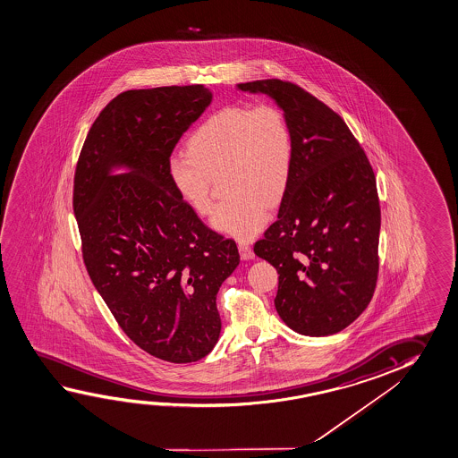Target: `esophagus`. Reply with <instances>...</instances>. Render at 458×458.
<instances>
[{"label":"esophagus","instance_id":"1","mask_svg":"<svg viewBox=\"0 0 458 458\" xmlns=\"http://www.w3.org/2000/svg\"><path fill=\"white\" fill-rule=\"evenodd\" d=\"M239 251L242 259H251L253 258V250H251L248 242H239Z\"/></svg>","mask_w":458,"mask_h":458}]
</instances>
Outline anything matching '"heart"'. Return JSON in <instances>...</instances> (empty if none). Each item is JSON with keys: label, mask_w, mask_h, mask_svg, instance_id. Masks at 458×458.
I'll return each instance as SVG.
<instances>
[{"label": "heart", "mask_w": 458, "mask_h": 458, "mask_svg": "<svg viewBox=\"0 0 458 458\" xmlns=\"http://www.w3.org/2000/svg\"><path fill=\"white\" fill-rule=\"evenodd\" d=\"M186 154L168 160V180L191 210L213 211V182L227 194L213 225L240 239H251L269 219L290 182L294 141L284 111L261 103L231 105L215 111L191 133Z\"/></svg>", "instance_id": "obj_1"}]
</instances>
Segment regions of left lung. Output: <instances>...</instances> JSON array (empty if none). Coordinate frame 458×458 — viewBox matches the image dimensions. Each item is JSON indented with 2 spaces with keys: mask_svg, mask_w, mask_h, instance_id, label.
I'll list each match as a JSON object with an SVG mask.
<instances>
[{
  "mask_svg": "<svg viewBox=\"0 0 458 458\" xmlns=\"http://www.w3.org/2000/svg\"><path fill=\"white\" fill-rule=\"evenodd\" d=\"M239 89L270 95L294 141L278 218L254 243L278 272L276 312L301 335H335L364 312L377 284L376 174L344 119L298 84L261 80Z\"/></svg>",
  "mask_w": 458,
  "mask_h": 458,
  "instance_id": "8db88e82",
  "label": "left lung"
}]
</instances>
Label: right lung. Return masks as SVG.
Here are the masks:
<instances>
[{"label":"right lung","instance_id":"right-lung-1","mask_svg":"<svg viewBox=\"0 0 458 458\" xmlns=\"http://www.w3.org/2000/svg\"><path fill=\"white\" fill-rule=\"evenodd\" d=\"M202 84L127 90L95 119L74 170L73 210L89 276L123 333L168 363H194L218 342L219 286L239 266L170 184L167 164L210 105ZM125 161L134 172L109 177Z\"/></svg>","mask_w":458,"mask_h":458}]
</instances>
